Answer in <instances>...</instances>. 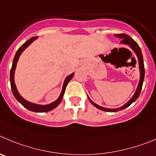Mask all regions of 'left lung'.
I'll use <instances>...</instances> for the list:
<instances>
[{
  "mask_svg": "<svg viewBox=\"0 0 156 156\" xmlns=\"http://www.w3.org/2000/svg\"><path fill=\"white\" fill-rule=\"evenodd\" d=\"M115 37H118L119 39H121V42L120 44H125V45L129 46L130 48L133 50V51L136 53V57H137L138 59V62H139V73H140V76H139V84L137 86V88H136V91H135L134 95L132 96L131 99L127 102L126 103L123 105V106H120L119 108H106L103 107V106H99L98 104L95 103L94 102L92 101L90 98L88 96V99L90 101V103L96 107L97 109H101L103 111H106V112H117V111L119 110H122V109H126L128 106H129L130 105L132 104L133 103H134L136 101V99H138V97L139 96V94H140L141 90H142V84H143V80H144V77H145V68H144V62H143V57H142V51H141L140 47H139L137 43L131 38L130 37H129L127 34H115Z\"/></svg>",
  "mask_w": 156,
  "mask_h": 156,
  "instance_id": "1",
  "label": "left lung"
}]
</instances>
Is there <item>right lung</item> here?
<instances>
[{
    "label": "right lung",
    "instance_id": "right-lung-1",
    "mask_svg": "<svg viewBox=\"0 0 156 156\" xmlns=\"http://www.w3.org/2000/svg\"><path fill=\"white\" fill-rule=\"evenodd\" d=\"M37 37H34L30 38V40H28L27 42H25L20 48L17 50V53H16L15 56H14V60H13V64L12 67H11V69H10V87H11V90H12L13 94H14V97L16 98L17 101L23 106L26 109H27L28 110L32 111V112H49V111L52 110V109H55L57 107L59 104L61 102L62 99L63 97V95H64L65 90H66V87L68 84V83L71 80V79L73 78V76H74V73L69 74L66 77V79L64 80V82H63V87H62L61 93H60V96L57 98V99H56L54 102L51 103H49V104L46 105H41V104H37V103H32V102H30L27 99H25L20 94V93L17 90V87H16L15 81H14V73H15V69L16 67H17V63L18 62L19 58H20V55L21 53L32 44L35 40H37Z\"/></svg>",
    "mask_w": 156,
    "mask_h": 156
}]
</instances>
